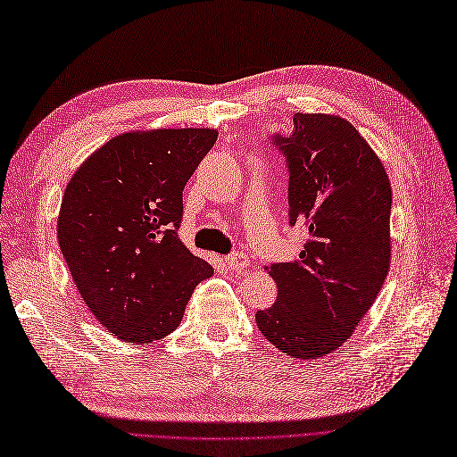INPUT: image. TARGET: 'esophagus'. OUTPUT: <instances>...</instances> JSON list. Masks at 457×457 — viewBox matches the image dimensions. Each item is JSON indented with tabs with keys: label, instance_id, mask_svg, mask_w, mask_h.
Here are the masks:
<instances>
[{
	"label": "esophagus",
	"instance_id": "esophagus-1",
	"mask_svg": "<svg viewBox=\"0 0 457 457\" xmlns=\"http://www.w3.org/2000/svg\"><path fill=\"white\" fill-rule=\"evenodd\" d=\"M225 264L234 272H244L249 269V259L244 253H232L225 257Z\"/></svg>",
	"mask_w": 457,
	"mask_h": 457
}]
</instances>
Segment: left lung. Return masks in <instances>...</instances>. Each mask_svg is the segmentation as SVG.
<instances>
[{
    "mask_svg": "<svg viewBox=\"0 0 457 457\" xmlns=\"http://www.w3.org/2000/svg\"><path fill=\"white\" fill-rule=\"evenodd\" d=\"M272 144L289 168V221L308 230L291 262L266 266L278 298L257 312L264 338L296 359H320L352 337L378 296L391 262V185L352 122L295 113Z\"/></svg>",
    "mask_w": 457,
    "mask_h": 457,
    "instance_id": "left-lung-1",
    "label": "left lung"
}]
</instances>
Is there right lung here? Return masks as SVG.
<instances>
[{
	"mask_svg": "<svg viewBox=\"0 0 457 457\" xmlns=\"http://www.w3.org/2000/svg\"><path fill=\"white\" fill-rule=\"evenodd\" d=\"M217 139L212 129H156L115 136L71 176L58 244L77 291L113 337L147 344L181 323L212 266L178 228L183 188Z\"/></svg>",
	"mask_w": 457,
	"mask_h": 457,
	"instance_id": "obj_1",
	"label": "right lung"
}]
</instances>
